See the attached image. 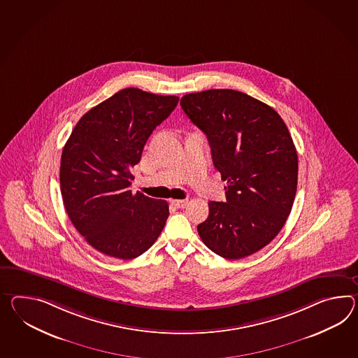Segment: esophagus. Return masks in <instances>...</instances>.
Wrapping results in <instances>:
<instances>
[{
	"mask_svg": "<svg viewBox=\"0 0 358 358\" xmlns=\"http://www.w3.org/2000/svg\"><path fill=\"white\" fill-rule=\"evenodd\" d=\"M171 204L175 206L176 208H185L187 204V199H173L171 201Z\"/></svg>",
	"mask_w": 358,
	"mask_h": 358,
	"instance_id": "obj_1",
	"label": "esophagus"
}]
</instances>
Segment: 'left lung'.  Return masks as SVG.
Wrapping results in <instances>:
<instances>
[{"mask_svg":"<svg viewBox=\"0 0 358 358\" xmlns=\"http://www.w3.org/2000/svg\"><path fill=\"white\" fill-rule=\"evenodd\" d=\"M180 105L207 136L227 181V201H210L198 225L203 243L229 260L260 251L285 225L296 195L297 152L286 124L271 106L233 89L190 93Z\"/></svg>","mask_w":358,"mask_h":358,"instance_id":"1","label":"left lung"}]
</instances>
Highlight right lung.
Here are the masks:
<instances>
[{
	"label": "right lung",
	"instance_id": "right-lung-1",
	"mask_svg": "<svg viewBox=\"0 0 358 358\" xmlns=\"http://www.w3.org/2000/svg\"><path fill=\"white\" fill-rule=\"evenodd\" d=\"M178 99L127 87L89 110L71 133L62 151V198L71 222L96 251L131 260L160 236L168 203L133 194L131 168Z\"/></svg>",
	"mask_w": 358,
	"mask_h": 358
}]
</instances>
